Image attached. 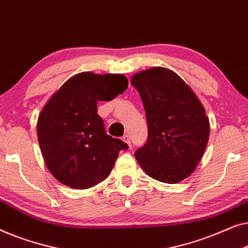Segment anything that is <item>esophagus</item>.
I'll list each match as a JSON object with an SVG mask.
<instances>
[{
  "mask_svg": "<svg viewBox=\"0 0 248 248\" xmlns=\"http://www.w3.org/2000/svg\"><path fill=\"white\" fill-rule=\"evenodd\" d=\"M123 140L125 142V144L130 146V136L127 135V134L124 135V137H123Z\"/></svg>",
  "mask_w": 248,
  "mask_h": 248,
  "instance_id": "obj_1",
  "label": "esophagus"
}]
</instances>
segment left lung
Masks as SVG:
<instances>
[{
  "instance_id": "8db88e82",
  "label": "left lung",
  "mask_w": 248,
  "mask_h": 248,
  "mask_svg": "<svg viewBox=\"0 0 248 248\" xmlns=\"http://www.w3.org/2000/svg\"><path fill=\"white\" fill-rule=\"evenodd\" d=\"M141 97L148 139L135 157L153 179L174 184L194 172L207 147L210 124L194 92L164 67L136 73L131 78Z\"/></svg>"
}]
</instances>
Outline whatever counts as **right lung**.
I'll list each match as a JSON object with an SVG mask.
<instances>
[{"label": "right lung", "instance_id": "obj_1", "mask_svg": "<svg viewBox=\"0 0 248 248\" xmlns=\"http://www.w3.org/2000/svg\"><path fill=\"white\" fill-rule=\"evenodd\" d=\"M128 88L121 74L79 73L41 110L37 135L45 163L56 180L72 189H89L106 180L128 145L107 135L99 101H111Z\"/></svg>", "mask_w": 248, "mask_h": 248}]
</instances>
